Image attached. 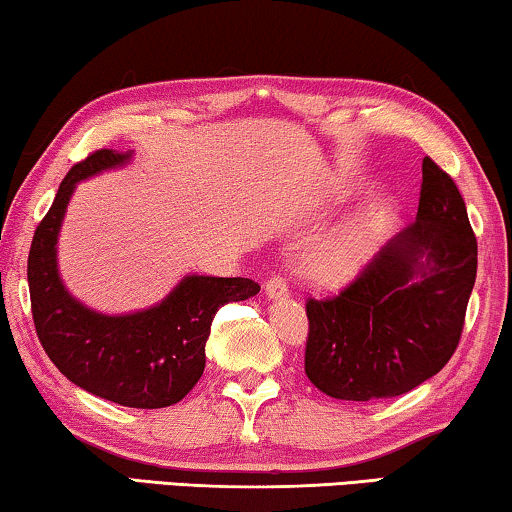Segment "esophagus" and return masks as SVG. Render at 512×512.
Masks as SVG:
<instances>
[{"mask_svg":"<svg viewBox=\"0 0 512 512\" xmlns=\"http://www.w3.org/2000/svg\"><path fill=\"white\" fill-rule=\"evenodd\" d=\"M264 294H266V297H269L271 301H280V299H287V297H290V290H287L285 278L273 276V278L266 280Z\"/></svg>","mask_w":512,"mask_h":512,"instance_id":"esophagus-1","label":"esophagus"}]
</instances>
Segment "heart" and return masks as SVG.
<instances>
[{"label":"heart","mask_w":512,"mask_h":512,"mask_svg":"<svg viewBox=\"0 0 512 512\" xmlns=\"http://www.w3.org/2000/svg\"><path fill=\"white\" fill-rule=\"evenodd\" d=\"M380 243V215L364 211L306 250L301 269L318 285H343L364 271Z\"/></svg>","instance_id":"obj_1"}]
</instances>
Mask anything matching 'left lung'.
<instances>
[{"label": "left lung", "mask_w": 512, "mask_h": 512, "mask_svg": "<svg viewBox=\"0 0 512 512\" xmlns=\"http://www.w3.org/2000/svg\"><path fill=\"white\" fill-rule=\"evenodd\" d=\"M478 269L466 204L434 160H422L413 225L380 248L334 299H308L306 376L327 397H399L448 364Z\"/></svg>", "instance_id": "1"}]
</instances>
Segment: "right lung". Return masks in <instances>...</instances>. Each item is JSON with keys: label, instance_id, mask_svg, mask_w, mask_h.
<instances>
[{"label": "right lung", "instance_id": "right-lung-1", "mask_svg": "<svg viewBox=\"0 0 512 512\" xmlns=\"http://www.w3.org/2000/svg\"><path fill=\"white\" fill-rule=\"evenodd\" d=\"M132 150H97L71 167L41 220L27 259L32 318L62 376L95 397L129 408H167L197 385L220 306L255 297L250 278L187 273L160 304L109 315L85 306L62 283L57 239L76 185L132 162Z\"/></svg>", "mask_w": 512, "mask_h": 512}]
</instances>
